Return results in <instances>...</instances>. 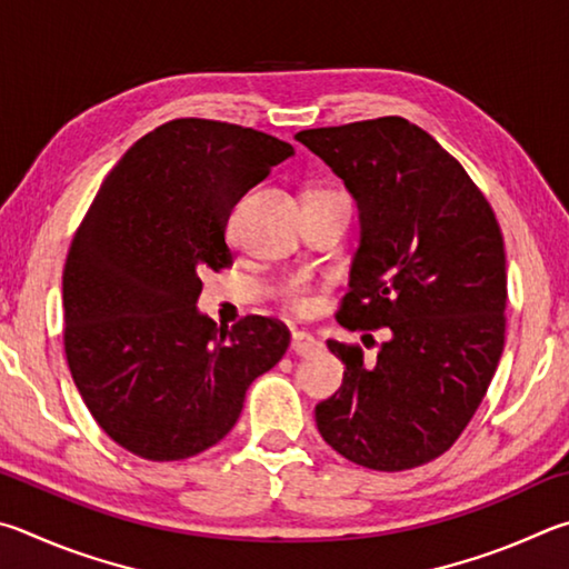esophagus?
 <instances>
[{"label":"esophagus","mask_w":569,"mask_h":569,"mask_svg":"<svg viewBox=\"0 0 569 569\" xmlns=\"http://www.w3.org/2000/svg\"><path fill=\"white\" fill-rule=\"evenodd\" d=\"M317 350H320V342H317L310 332H292V352L295 355L307 357Z\"/></svg>","instance_id":"esophagus-1"}]
</instances>
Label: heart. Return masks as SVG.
<instances>
[{"mask_svg": "<svg viewBox=\"0 0 569 569\" xmlns=\"http://www.w3.org/2000/svg\"><path fill=\"white\" fill-rule=\"evenodd\" d=\"M317 292H320V282L307 272H297L279 284L282 305L295 315H310L317 307Z\"/></svg>", "mask_w": 569, "mask_h": 569, "instance_id": "heart-1", "label": "heart"}]
</instances>
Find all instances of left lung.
<instances>
[{
  "label": "left lung",
  "instance_id": "obj_1",
  "mask_svg": "<svg viewBox=\"0 0 569 569\" xmlns=\"http://www.w3.org/2000/svg\"><path fill=\"white\" fill-rule=\"evenodd\" d=\"M360 207V247L337 322L390 330L377 362L327 340L342 387L315 407L332 450L370 470H412L450 450L505 350L500 224L457 159L402 117L297 132Z\"/></svg>",
  "mask_w": 569,
  "mask_h": 569
}]
</instances>
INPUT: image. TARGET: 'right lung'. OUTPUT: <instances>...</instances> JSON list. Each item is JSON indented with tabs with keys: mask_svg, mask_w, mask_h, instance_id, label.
I'll use <instances>...</instances> for the list:
<instances>
[{
	"mask_svg": "<svg viewBox=\"0 0 569 569\" xmlns=\"http://www.w3.org/2000/svg\"><path fill=\"white\" fill-rule=\"evenodd\" d=\"M292 144L214 119H172L127 149L69 247L64 352L97 425L137 457L187 460L217 445L290 330L197 312L204 269L232 267L227 219Z\"/></svg>",
	"mask_w": 569,
	"mask_h": 569,
	"instance_id": "add662e5",
	"label": "right lung"
}]
</instances>
